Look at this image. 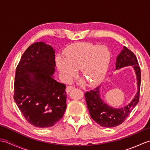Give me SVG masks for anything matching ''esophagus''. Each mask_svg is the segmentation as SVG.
<instances>
[{
	"mask_svg": "<svg viewBox=\"0 0 150 150\" xmlns=\"http://www.w3.org/2000/svg\"><path fill=\"white\" fill-rule=\"evenodd\" d=\"M74 88V87H73V86H68L66 88V92H67V93H68L69 92L71 91V90H73V89Z\"/></svg>",
	"mask_w": 150,
	"mask_h": 150,
	"instance_id": "esophagus-1",
	"label": "esophagus"
}]
</instances>
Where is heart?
I'll use <instances>...</instances> for the list:
<instances>
[{"label":"heart","instance_id":"heart-1","mask_svg":"<svg viewBox=\"0 0 150 150\" xmlns=\"http://www.w3.org/2000/svg\"><path fill=\"white\" fill-rule=\"evenodd\" d=\"M110 61V53L106 47L82 43L67 49L64 58L57 57L56 65L66 80H71L76 71L81 70L82 77L93 86L104 79Z\"/></svg>","mask_w":150,"mask_h":150}]
</instances>
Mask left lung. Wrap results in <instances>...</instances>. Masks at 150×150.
Returning <instances> with one entry per match:
<instances>
[{
    "label": "left lung",
    "instance_id": "1",
    "mask_svg": "<svg viewBox=\"0 0 150 150\" xmlns=\"http://www.w3.org/2000/svg\"><path fill=\"white\" fill-rule=\"evenodd\" d=\"M128 66H132L135 72L137 90L134 97L126 106L115 108L107 104L101 98L100 85L85 93L86 101L91 119L101 126L112 128L122 124L139 103L141 80V69L134 53L123 46L117 57L115 70Z\"/></svg>",
    "mask_w": 150,
    "mask_h": 150
}]
</instances>
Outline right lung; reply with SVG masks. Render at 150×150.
<instances>
[{
	"mask_svg": "<svg viewBox=\"0 0 150 150\" xmlns=\"http://www.w3.org/2000/svg\"><path fill=\"white\" fill-rule=\"evenodd\" d=\"M55 51L45 42L31 44L16 69L14 100L28 122L38 128L55 125L66 109V86L55 80Z\"/></svg>",
	"mask_w": 150,
	"mask_h": 150,
	"instance_id": "obj_1",
	"label": "right lung"
}]
</instances>
